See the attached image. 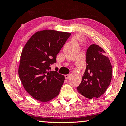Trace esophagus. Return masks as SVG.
<instances>
[{
    "instance_id": "34e87169",
    "label": "esophagus",
    "mask_w": 126,
    "mask_h": 126,
    "mask_svg": "<svg viewBox=\"0 0 126 126\" xmlns=\"http://www.w3.org/2000/svg\"><path fill=\"white\" fill-rule=\"evenodd\" d=\"M70 75L69 74H66V75H65V79H68L69 78Z\"/></svg>"
}]
</instances>
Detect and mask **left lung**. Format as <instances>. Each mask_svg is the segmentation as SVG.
Masks as SVG:
<instances>
[{"label": "left lung", "mask_w": 126, "mask_h": 126, "mask_svg": "<svg viewBox=\"0 0 126 126\" xmlns=\"http://www.w3.org/2000/svg\"><path fill=\"white\" fill-rule=\"evenodd\" d=\"M87 66L77 91L85 97L98 98L111 82L112 66L105 52L97 44H91L86 52Z\"/></svg>", "instance_id": "1"}]
</instances>
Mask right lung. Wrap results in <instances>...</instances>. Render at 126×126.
Wrapping results in <instances>:
<instances>
[{"mask_svg":"<svg viewBox=\"0 0 126 126\" xmlns=\"http://www.w3.org/2000/svg\"><path fill=\"white\" fill-rule=\"evenodd\" d=\"M67 32L39 31L25 44L21 55L18 75L25 90L35 99L47 102L56 97L65 80L64 75L49 71L67 39Z\"/></svg>","mask_w":126,"mask_h":126,"instance_id":"add662e5","label":"right lung"}]
</instances>
